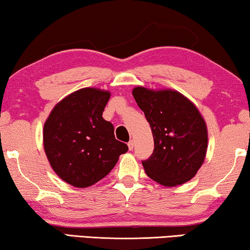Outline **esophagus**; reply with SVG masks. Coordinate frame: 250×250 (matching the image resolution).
I'll return each instance as SVG.
<instances>
[{
  "label": "esophagus",
  "mask_w": 250,
  "mask_h": 250,
  "mask_svg": "<svg viewBox=\"0 0 250 250\" xmlns=\"http://www.w3.org/2000/svg\"><path fill=\"white\" fill-rule=\"evenodd\" d=\"M127 146H128V149H129V150H133V149H134V146H135V144H134V141H133V140L129 141Z\"/></svg>",
  "instance_id": "esophagus-1"
}]
</instances>
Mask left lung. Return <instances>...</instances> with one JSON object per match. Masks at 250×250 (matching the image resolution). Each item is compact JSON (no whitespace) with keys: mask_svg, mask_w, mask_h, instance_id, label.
<instances>
[{"mask_svg":"<svg viewBox=\"0 0 250 250\" xmlns=\"http://www.w3.org/2000/svg\"><path fill=\"white\" fill-rule=\"evenodd\" d=\"M149 122L154 141L151 157L142 161L146 175L164 186L187 183L203 165L208 128L196 106L175 90L133 89Z\"/></svg>","mask_w":250,"mask_h":250,"instance_id":"obj_1","label":"left lung"}]
</instances>
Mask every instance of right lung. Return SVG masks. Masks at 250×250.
<instances>
[{
    "label": "right lung",
    "mask_w": 250,
    "mask_h": 250,
    "mask_svg": "<svg viewBox=\"0 0 250 250\" xmlns=\"http://www.w3.org/2000/svg\"><path fill=\"white\" fill-rule=\"evenodd\" d=\"M110 93L83 88L54 107L44 125V149L60 178L89 187L111 171L128 146L115 139L114 126L103 113Z\"/></svg>",
    "instance_id": "right-lung-1"
}]
</instances>
